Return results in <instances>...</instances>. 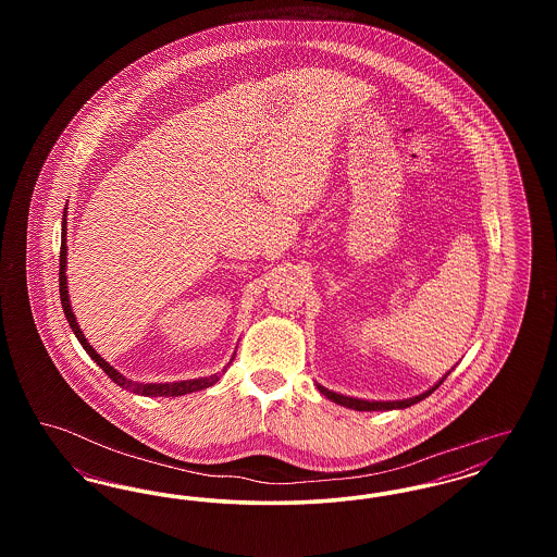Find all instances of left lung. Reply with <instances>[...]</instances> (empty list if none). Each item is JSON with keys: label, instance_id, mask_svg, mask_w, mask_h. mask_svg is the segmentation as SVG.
Listing matches in <instances>:
<instances>
[{"label": "left lung", "instance_id": "8db88e82", "mask_svg": "<svg viewBox=\"0 0 557 557\" xmlns=\"http://www.w3.org/2000/svg\"><path fill=\"white\" fill-rule=\"evenodd\" d=\"M447 377V375H445ZM445 377L438 382V384H434L430 391H425L424 395H420V397L413 398H405V400H363V398H352L345 397V395H338V393H332V391H327V388H323V386H319V393L321 395H325V397L330 398V400H334V403H338V405H345L348 409H357V411H391V409H405V407H411V405H416V403H420L422 398L430 397L443 382H445Z\"/></svg>", "mask_w": 557, "mask_h": 557}]
</instances>
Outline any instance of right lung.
Masks as SVG:
<instances>
[{
    "instance_id": "right-lung-1",
    "label": "right lung",
    "mask_w": 557,
    "mask_h": 557,
    "mask_svg": "<svg viewBox=\"0 0 557 557\" xmlns=\"http://www.w3.org/2000/svg\"><path fill=\"white\" fill-rule=\"evenodd\" d=\"M64 234H66V212L62 214V244H60V300H62V309H64V315L69 319V323H71L75 336L79 338L81 345L87 350V355H89L102 370L107 371L108 377H110L114 384H119L121 388H125V391H129V393L141 395V397H182V395H187V393H196V391L209 388V386L219 382V375H221V373H214V375H209V377H198V380L171 382V384H144V382H133V380L125 377L123 373H119L114 368H110L107 361L87 343V338H85L83 332H81L77 318H75V313H73V309H71L69 290H66V271H64V269H66V242H64Z\"/></svg>"
}]
</instances>
